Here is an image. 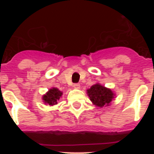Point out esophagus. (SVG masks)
I'll return each instance as SVG.
<instances>
[{"label": "esophagus", "mask_w": 154, "mask_h": 154, "mask_svg": "<svg viewBox=\"0 0 154 154\" xmlns=\"http://www.w3.org/2000/svg\"><path fill=\"white\" fill-rule=\"evenodd\" d=\"M73 87H74L75 89H79V88H80L79 83H75V84H73Z\"/></svg>", "instance_id": "1"}]
</instances>
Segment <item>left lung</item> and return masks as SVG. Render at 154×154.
<instances>
[{
	"label": "left lung",
	"mask_w": 154,
	"mask_h": 154,
	"mask_svg": "<svg viewBox=\"0 0 154 154\" xmlns=\"http://www.w3.org/2000/svg\"><path fill=\"white\" fill-rule=\"evenodd\" d=\"M87 92L94 105L99 107H103L106 105L108 106L114 97L112 91L99 84L92 85L90 89L87 90Z\"/></svg>",
	"instance_id": "1"
}]
</instances>
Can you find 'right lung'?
I'll use <instances>...</instances> for the list:
<instances>
[{
    "label": "right lung",
    "mask_w": 154,
    "mask_h": 154,
    "mask_svg": "<svg viewBox=\"0 0 154 154\" xmlns=\"http://www.w3.org/2000/svg\"><path fill=\"white\" fill-rule=\"evenodd\" d=\"M62 95V92L58 90V89L53 88L49 89V91L44 95L43 96V100L45 103H48L49 105L57 104V100L60 99L61 96Z\"/></svg>",
    "instance_id": "right-lung-1"
}]
</instances>
